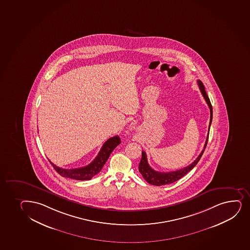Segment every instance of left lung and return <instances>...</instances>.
<instances>
[{
	"label": "left lung",
	"mask_w": 250,
	"mask_h": 250,
	"mask_svg": "<svg viewBox=\"0 0 250 250\" xmlns=\"http://www.w3.org/2000/svg\"><path fill=\"white\" fill-rule=\"evenodd\" d=\"M198 84H199V90L202 93L203 96L205 98L206 103L209 107V110H210V121H209V125H208V131L207 139L205 141V145L204 146L202 152L200 153L199 156L197 157L196 160H194L193 163L190 164L189 166H186L184 168L176 170V171L170 172H159L155 171L154 169L149 166L147 160V156H146V152L142 151V157H141V162L139 164V171L141 172L144 179L147 181V182L152 185H156V186H160V185H168L171 183L175 182L177 180H180L182 177L185 176V174H187L188 172L190 171L192 168H194V166H196L198 162H199L200 158L202 156L203 153L205 151L206 146H207L208 140V135H209V129H210L211 122H212V119H213V108H212V104H211L210 101L208 97L207 93L205 91V88L203 84L201 81H198Z\"/></svg>",
	"instance_id": "1"
}]
</instances>
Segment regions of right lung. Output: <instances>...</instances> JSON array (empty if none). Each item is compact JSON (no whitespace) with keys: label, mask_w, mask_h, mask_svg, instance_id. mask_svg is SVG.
I'll use <instances>...</instances> for the list:
<instances>
[{"label":"right lung","mask_w":250,"mask_h":250,"mask_svg":"<svg viewBox=\"0 0 250 250\" xmlns=\"http://www.w3.org/2000/svg\"><path fill=\"white\" fill-rule=\"evenodd\" d=\"M120 144H121V139L118 135L109 138V140H107L102 146L97 156L94 159L90 165L82 168L66 169V168H60L58 166H55L53 163H51V161L50 163L53 166L56 172L62 176L76 180H89L101 171V168H103L111 152Z\"/></svg>","instance_id":"1"}]
</instances>
